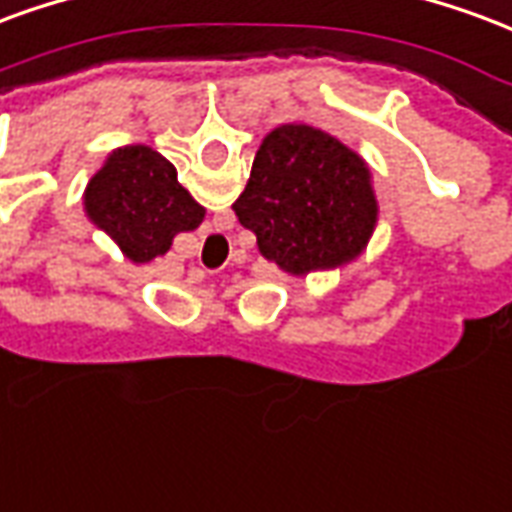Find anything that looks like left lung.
<instances>
[{"mask_svg": "<svg viewBox=\"0 0 512 512\" xmlns=\"http://www.w3.org/2000/svg\"><path fill=\"white\" fill-rule=\"evenodd\" d=\"M233 211L263 257L295 276L361 255L377 222L366 162L306 124L266 135Z\"/></svg>", "mask_w": 512, "mask_h": 512, "instance_id": "obj_1", "label": "left lung"}]
</instances>
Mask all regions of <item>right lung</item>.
I'll return each mask as SVG.
<instances>
[{
  "instance_id": "1",
  "label": "right lung",
  "mask_w": 512,
  "mask_h": 512,
  "mask_svg": "<svg viewBox=\"0 0 512 512\" xmlns=\"http://www.w3.org/2000/svg\"><path fill=\"white\" fill-rule=\"evenodd\" d=\"M86 214L132 263L165 255L176 233L195 230L206 217L176 168L146 146L113 151L86 187Z\"/></svg>"
}]
</instances>
